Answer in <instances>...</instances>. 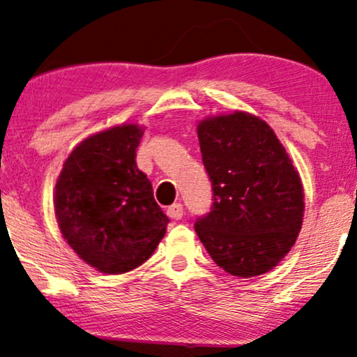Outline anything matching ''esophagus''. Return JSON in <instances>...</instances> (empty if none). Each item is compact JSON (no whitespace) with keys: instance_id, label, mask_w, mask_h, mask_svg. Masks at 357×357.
I'll use <instances>...</instances> for the list:
<instances>
[{"instance_id":"34e87169","label":"esophagus","mask_w":357,"mask_h":357,"mask_svg":"<svg viewBox=\"0 0 357 357\" xmlns=\"http://www.w3.org/2000/svg\"><path fill=\"white\" fill-rule=\"evenodd\" d=\"M166 213H168L171 218H174V220H179V218L183 217L184 208H183V206L179 202H174L173 206L168 207V211H166Z\"/></svg>"}]
</instances>
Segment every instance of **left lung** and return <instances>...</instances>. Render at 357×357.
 Instances as JSON below:
<instances>
[{"instance_id": "1", "label": "left lung", "mask_w": 357, "mask_h": 357, "mask_svg": "<svg viewBox=\"0 0 357 357\" xmlns=\"http://www.w3.org/2000/svg\"><path fill=\"white\" fill-rule=\"evenodd\" d=\"M202 161L213 204L196 234L228 274L255 278L282 261L303 222V188L274 130L253 114L235 111L199 122Z\"/></svg>"}]
</instances>
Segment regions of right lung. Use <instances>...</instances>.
I'll use <instances>...</instances> for the list:
<instances>
[{
  "label": "right lung",
  "mask_w": 357,
  "mask_h": 357,
  "mask_svg": "<svg viewBox=\"0 0 357 357\" xmlns=\"http://www.w3.org/2000/svg\"><path fill=\"white\" fill-rule=\"evenodd\" d=\"M144 127L122 123L78 144L55 184L59 228L84 263L106 274L135 269L153 255L168 217L137 168Z\"/></svg>",
  "instance_id": "obj_1"
}]
</instances>
